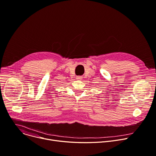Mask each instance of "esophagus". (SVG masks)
I'll return each mask as SVG.
<instances>
[{"mask_svg":"<svg viewBox=\"0 0 156 156\" xmlns=\"http://www.w3.org/2000/svg\"><path fill=\"white\" fill-rule=\"evenodd\" d=\"M76 79H77V80H81V79H82V76H76Z\"/></svg>","mask_w":156,"mask_h":156,"instance_id":"obj_1","label":"esophagus"}]
</instances>
